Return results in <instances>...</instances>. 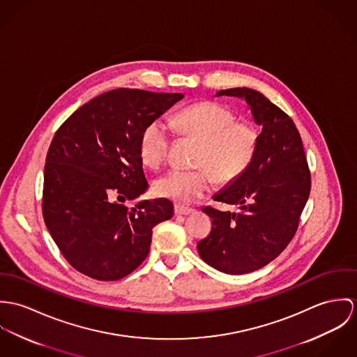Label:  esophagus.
<instances>
[{
  "instance_id": "obj_1",
  "label": "esophagus",
  "mask_w": 357,
  "mask_h": 357,
  "mask_svg": "<svg viewBox=\"0 0 357 357\" xmlns=\"http://www.w3.org/2000/svg\"><path fill=\"white\" fill-rule=\"evenodd\" d=\"M175 213L176 215H192V213H195V209L186 208V206H182V205H176L175 206Z\"/></svg>"
}]
</instances>
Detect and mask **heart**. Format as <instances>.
<instances>
[{"mask_svg": "<svg viewBox=\"0 0 357 357\" xmlns=\"http://www.w3.org/2000/svg\"><path fill=\"white\" fill-rule=\"evenodd\" d=\"M174 127L183 135L201 141L198 169H171L158 179L155 189L162 197L189 204L208 195L213 176L220 183H231L250 165L257 152L260 134L255 124L236 120V114L218 101L193 104L172 119ZM171 130L161 119L152 120L139 138L144 162L159 168L168 156Z\"/></svg>", "mask_w": 357, "mask_h": 357, "instance_id": "1", "label": "heart"}]
</instances>
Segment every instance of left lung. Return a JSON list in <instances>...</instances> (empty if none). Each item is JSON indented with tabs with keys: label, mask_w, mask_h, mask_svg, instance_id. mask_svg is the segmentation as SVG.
Masks as SVG:
<instances>
[{
	"label": "left lung",
	"mask_w": 357,
	"mask_h": 357,
	"mask_svg": "<svg viewBox=\"0 0 357 357\" xmlns=\"http://www.w3.org/2000/svg\"><path fill=\"white\" fill-rule=\"evenodd\" d=\"M216 96L243 98L261 127L248 169L213 196L241 211L202 209L212 219V230L197 243L199 257L225 274L239 275L267 266L293 239L310 197L311 174L296 124L275 104L248 87Z\"/></svg>",
	"instance_id": "8db88e82"
}]
</instances>
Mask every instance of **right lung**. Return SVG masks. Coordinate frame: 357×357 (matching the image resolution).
Here are the masks:
<instances>
[{
  "label": "right lung",
  "mask_w": 357,
  "mask_h": 357,
  "mask_svg": "<svg viewBox=\"0 0 357 357\" xmlns=\"http://www.w3.org/2000/svg\"><path fill=\"white\" fill-rule=\"evenodd\" d=\"M182 98L181 93L111 90L82 105L56 131L46 155L42 215L77 271L98 280L128 275L146 259L153 227L172 218L167 198L132 208L117 202L146 192L141 134Z\"/></svg>",
  "instance_id": "right-lung-1"
}]
</instances>
